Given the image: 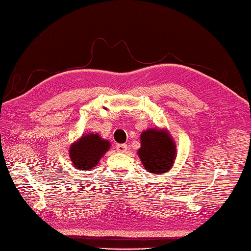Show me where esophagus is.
Returning a JSON list of instances; mask_svg holds the SVG:
<instances>
[{"label":"esophagus","instance_id":"obj_1","mask_svg":"<svg viewBox=\"0 0 251 251\" xmlns=\"http://www.w3.org/2000/svg\"><path fill=\"white\" fill-rule=\"evenodd\" d=\"M116 149H117L118 152L125 153V152L128 151V146H126V144H117Z\"/></svg>","mask_w":251,"mask_h":251}]
</instances>
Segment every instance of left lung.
I'll use <instances>...</instances> for the list:
<instances>
[{"instance_id":"left-lung-1","label":"left lung","mask_w":251,"mask_h":251,"mask_svg":"<svg viewBox=\"0 0 251 251\" xmlns=\"http://www.w3.org/2000/svg\"><path fill=\"white\" fill-rule=\"evenodd\" d=\"M138 155L150 173L162 174L172 169L176 157V146L166 130L149 129L141 133Z\"/></svg>"}]
</instances>
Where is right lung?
<instances>
[{
	"label": "right lung",
	"instance_id": "obj_1",
	"mask_svg": "<svg viewBox=\"0 0 251 251\" xmlns=\"http://www.w3.org/2000/svg\"><path fill=\"white\" fill-rule=\"evenodd\" d=\"M109 149L108 140L102 139L98 133H88L70 146L69 156L75 168L88 171L98 164Z\"/></svg>",
	"mask_w": 251,
	"mask_h": 251
}]
</instances>
